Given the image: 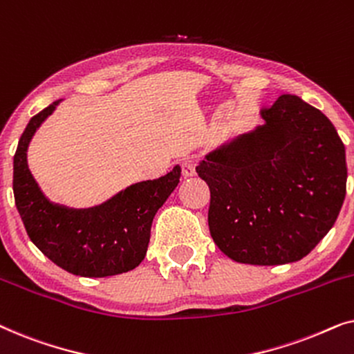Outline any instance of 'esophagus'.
<instances>
[{"label":"esophagus","instance_id":"esophagus-1","mask_svg":"<svg viewBox=\"0 0 354 354\" xmlns=\"http://www.w3.org/2000/svg\"><path fill=\"white\" fill-rule=\"evenodd\" d=\"M198 161L195 158H185L182 161V174L183 177H193L196 174Z\"/></svg>","mask_w":354,"mask_h":354}]
</instances>
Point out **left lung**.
I'll return each mask as SVG.
<instances>
[{
  "instance_id": "obj_1",
  "label": "left lung",
  "mask_w": 354,
  "mask_h": 354,
  "mask_svg": "<svg viewBox=\"0 0 354 354\" xmlns=\"http://www.w3.org/2000/svg\"><path fill=\"white\" fill-rule=\"evenodd\" d=\"M264 125L196 167L211 192L214 243L243 264L303 259L335 224L346 195L345 145L321 111L295 95L261 109Z\"/></svg>"
}]
</instances>
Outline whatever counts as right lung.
Wrapping results in <instances>:
<instances>
[{"label": "right lung", "mask_w": 354, "mask_h": 354, "mask_svg": "<svg viewBox=\"0 0 354 354\" xmlns=\"http://www.w3.org/2000/svg\"><path fill=\"white\" fill-rule=\"evenodd\" d=\"M59 101L33 115L14 154V200L30 240L67 272L108 277L132 270L147 254L153 217L180 182V167L138 182L88 209H72L43 195L27 164L28 143Z\"/></svg>", "instance_id": "obj_1"}]
</instances>
